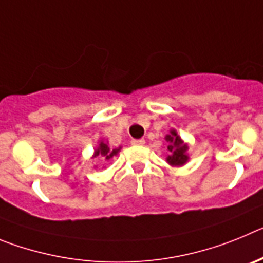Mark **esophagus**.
<instances>
[{"label": "esophagus", "mask_w": 263, "mask_h": 263, "mask_svg": "<svg viewBox=\"0 0 263 263\" xmlns=\"http://www.w3.org/2000/svg\"><path fill=\"white\" fill-rule=\"evenodd\" d=\"M132 145L143 146L145 145V139H133V141H132Z\"/></svg>", "instance_id": "34e87169"}]
</instances>
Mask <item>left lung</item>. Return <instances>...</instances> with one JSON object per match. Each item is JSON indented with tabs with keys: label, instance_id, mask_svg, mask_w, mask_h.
<instances>
[{
	"label": "left lung",
	"instance_id": "obj_1",
	"mask_svg": "<svg viewBox=\"0 0 263 263\" xmlns=\"http://www.w3.org/2000/svg\"><path fill=\"white\" fill-rule=\"evenodd\" d=\"M167 142V150L168 155L166 158V162L173 167H182L190 160V146L185 143L175 129L170 130V133L164 137Z\"/></svg>",
	"mask_w": 263,
	"mask_h": 263
}]
</instances>
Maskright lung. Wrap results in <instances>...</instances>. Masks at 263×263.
<instances>
[{"mask_svg": "<svg viewBox=\"0 0 263 263\" xmlns=\"http://www.w3.org/2000/svg\"><path fill=\"white\" fill-rule=\"evenodd\" d=\"M121 148H122L121 146L120 147H110L108 143V141H103V139H100L99 146L95 148L93 155H92V159H95V158H101L103 160H109L110 158L116 157V155L120 153Z\"/></svg>", "mask_w": 263, "mask_h": 263, "instance_id": "add662e5", "label": "right lung"}]
</instances>
